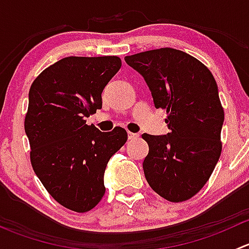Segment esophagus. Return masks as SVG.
Instances as JSON below:
<instances>
[{"label": "esophagus", "mask_w": 249, "mask_h": 249, "mask_svg": "<svg viewBox=\"0 0 249 249\" xmlns=\"http://www.w3.org/2000/svg\"><path fill=\"white\" fill-rule=\"evenodd\" d=\"M140 135L139 134H134V132H127V137H129V140H137L139 139Z\"/></svg>", "instance_id": "1"}]
</instances>
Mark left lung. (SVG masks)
<instances>
[{
  "label": "left lung",
  "mask_w": 249,
  "mask_h": 249,
  "mask_svg": "<svg viewBox=\"0 0 249 249\" xmlns=\"http://www.w3.org/2000/svg\"><path fill=\"white\" fill-rule=\"evenodd\" d=\"M147 83L155 108L166 109V135L143 134L149 153L145 179L171 202L194 196L212 175L222 152L224 110L210 70L192 55L172 48L125 56Z\"/></svg>",
  "instance_id": "left-lung-1"
}]
</instances>
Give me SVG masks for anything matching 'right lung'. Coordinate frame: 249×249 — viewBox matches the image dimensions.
<instances>
[{
	"instance_id": "right-lung-1",
	"label": "right lung",
	"mask_w": 249,
	"mask_h": 249,
	"mask_svg": "<svg viewBox=\"0 0 249 249\" xmlns=\"http://www.w3.org/2000/svg\"><path fill=\"white\" fill-rule=\"evenodd\" d=\"M122 66L118 56H69L32 83L25 132L34 171L60 205L94 208L106 188L107 164L127 140L122 127L101 132L85 118L102 108V91Z\"/></svg>"
}]
</instances>
